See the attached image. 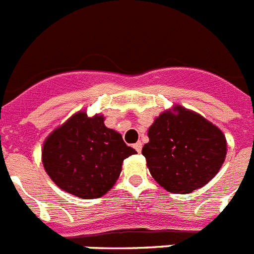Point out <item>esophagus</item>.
Listing matches in <instances>:
<instances>
[{
  "label": "esophagus",
  "mask_w": 254,
  "mask_h": 254,
  "mask_svg": "<svg viewBox=\"0 0 254 254\" xmlns=\"http://www.w3.org/2000/svg\"><path fill=\"white\" fill-rule=\"evenodd\" d=\"M142 146H143L142 142H137V143L134 144V148L137 150V152H140V151H142Z\"/></svg>",
  "instance_id": "34e87169"
}]
</instances>
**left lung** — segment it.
Instances as JSON below:
<instances>
[{
    "instance_id": "8db88e82",
    "label": "left lung",
    "mask_w": 254,
    "mask_h": 254,
    "mask_svg": "<svg viewBox=\"0 0 254 254\" xmlns=\"http://www.w3.org/2000/svg\"><path fill=\"white\" fill-rule=\"evenodd\" d=\"M148 138L142 148L147 167L153 180L172 193L205 186L221 169L227 151L222 131L182 106L156 117Z\"/></svg>"
}]
</instances>
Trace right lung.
I'll return each mask as SVG.
<instances>
[{
  "instance_id": "add662e5",
  "label": "right lung",
  "mask_w": 254,
  "mask_h": 254,
  "mask_svg": "<svg viewBox=\"0 0 254 254\" xmlns=\"http://www.w3.org/2000/svg\"><path fill=\"white\" fill-rule=\"evenodd\" d=\"M137 151L104 117L77 112L46 138L42 164L53 182L81 199L101 197L120 177L123 161Z\"/></svg>"
}]
</instances>
